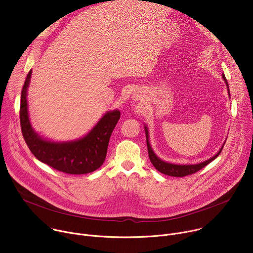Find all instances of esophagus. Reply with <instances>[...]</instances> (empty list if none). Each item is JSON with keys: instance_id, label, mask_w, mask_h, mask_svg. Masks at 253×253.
<instances>
[{"instance_id": "1", "label": "esophagus", "mask_w": 253, "mask_h": 253, "mask_svg": "<svg viewBox=\"0 0 253 253\" xmlns=\"http://www.w3.org/2000/svg\"><path fill=\"white\" fill-rule=\"evenodd\" d=\"M132 98H133L134 100H139V99H140V94H139V92L135 91V92L133 93V95H132Z\"/></svg>"}]
</instances>
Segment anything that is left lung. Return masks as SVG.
I'll list each match as a JSON object with an SVG mask.
<instances>
[{
	"label": "left lung",
	"mask_w": 253,
	"mask_h": 253,
	"mask_svg": "<svg viewBox=\"0 0 253 253\" xmlns=\"http://www.w3.org/2000/svg\"><path fill=\"white\" fill-rule=\"evenodd\" d=\"M222 78L227 86V91H228V94H229V97H230V93H229V87H228V83H227V80L224 76V74H222ZM144 128H145V134H146V140H147V149H148V155H149V159L151 161V163L153 164V166L161 173L165 174V175H169V176H174V177H184L186 175H190V174H193L197 171H199L200 169H202L203 167H205L207 164H209L211 161H213L216 157H217L221 151H222V148L223 146L219 149V151L216 153L213 157H211L210 159L208 160H205L201 163H198V164H174V163H169V162H166V161H163L161 160L153 151L151 145H150V142H149V132H148V128L147 126H144Z\"/></svg>",
	"instance_id": "1"
}]
</instances>
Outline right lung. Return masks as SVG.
I'll use <instances>...</instances> for the list:
<instances>
[{
	"instance_id": "right-lung-1",
	"label": "right lung",
	"mask_w": 253,
	"mask_h": 253,
	"mask_svg": "<svg viewBox=\"0 0 253 253\" xmlns=\"http://www.w3.org/2000/svg\"><path fill=\"white\" fill-rule=\"evenodd\" d=\"M31 75L32 70L25 80L20 105L22 134L30 151L41 162L64 173L78 175L97 170L105 161L110 136L120 119V111L105 113L93 129L80 139L69 142L46 140L34 131L29 119L27 91Z\"/></svg>"
}]
</instances>
